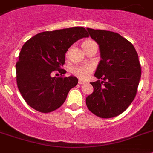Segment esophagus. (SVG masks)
Segmentation results:
<instances>
[{
	"mask_svg": "<svg viewBox=\"0 0 153 153\" xmlns=\"http://www.w3.org/2000/svg\"><path fill=\"white\" fill-rule=\"evenodd\" d=\"M85 82H85V81H83V80H81V79H79V84H84V83H85Z\"/></svg>",
	"mask_w": 153,
	"mask_h": 153,
	"instance_id": "obj_1",
	"label": "esophagus"
}]
</instances>
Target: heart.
Returning a JSON list of instances; mask_svg holds the SVG:
<instances>
[{"mask_svg":"<svg viewBox=\"0 0 153 153\" xmlns=\"http://www.w3.org/2000/svg\"><path fill=\"white\" fill-rule=\"evenodd\" d=\"M92 42V41L87 40L82 43V48H84L86 45L89 43ZM94 71V66L91 64H86V65H82V66H74L71 69L72 74H74L75 76L79 77V79H85L89 76Z\"/></svg>","mask_w":153,"mask_h":153,"instance_id":"b5f03b06","label":"heart"}]
</instances>
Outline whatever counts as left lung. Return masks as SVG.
<instances>
[{"label": "left lung", "instance_id": "1", "mask_svg": "<svg viewBox=\"0 0 153 153\" xmlns=\"http://www.w3.org/2000/svg\"><path fill=\"white\" fill-rule=\"evenodd\" d=\"M99 45L101 60L95 71L94 91L86 99L87 108L100 118L123 113L136 95L141 68L136 49L117 33L87 28Z\"/></svg>", "mask_w": 153, "mask_h": 153}]
</instances>
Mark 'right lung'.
<instances>
[{
  "mask_svg": "<svg viewBox=\"0 0 153 153\" xmlns=\"http://www.w3.org/2000/svg\"><path fill=\"white\" fill-rule=\"evenodd\" d=\"M89 35L83 27L45 31L38 33L23 45L16 64L17 87L31 108L48 113L63 104L70 90L78 84L74 76L53 77L65 63L68 49Z\"/></svg>",
  "mask_w": 153,
  "mask_h": 153,
  "instance_id": "obj_1",
  "label": "right lung"
}]
</instances>
